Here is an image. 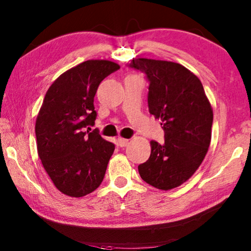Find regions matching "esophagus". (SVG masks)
<instances>
[{"label": "esophagus", "instance_id": "34e87169", "mask_svg": "<svg viewBox=\"0 0 251 251\" xmlns=\"http://www.w3.org/2000/svg\"><path fill=\"white\" fill-rule=\"evenodd\" d=\"M129 142H128V140H125V138H122V137H119L118 138V145L121 148H124V147H127V144H128Z\"/></svg>", "mask_w": 251, "mask_h": 251}]
</instances>
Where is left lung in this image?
I'll list each match as a JSON object with an SVG mask.
<instances>
[{
	"label": "left lung",
	"mask_w": 251,
	"mask_h": 251,
	"mask_svg": "<svg viewBox=\"0 0 251 251\" xmlns=\"http://www.w3.org/2000/svg\"><path fill=\"white\" fill-rule=\"evenodd\" d=\"M129 67L147 75L150 114L161 121L164 130V143L151 141V155L138 166V173L155 188H176L195 174L206 155L211 103L200 78L178 63L133 58Z\"/></svg>",
	"instance_id": "1"
}]
</instances>
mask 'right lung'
Instances as JSON below:
<instances>
[{
	"label": "right lung",
	"mask_w": 251,
	"mask_h": 251,
	"mask_svg": "<svg viewBox=\"0 0 251 251\" xmlns=\"http://www.w3.org/2000/svg\"><path fill=\"white\" fill-rule=\"evenodd\" d=\"M119 69L114 62L89 59L59 75L45 96L35 127L37 150L55 187L67 196L83 197L103 180L115 144L89 126L97 117V89Z\"/></svg>",
	"instance_id": "1"
}]
</instances>
